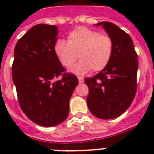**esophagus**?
Masks as SVG:
<instances>
[{
  "mask_svg": "<svg viewBox=\"0 0 154 154\" xmlns=\"http://www.w3.org/2000/svg\"><path fill=\"white\" fill-rule=\"evenodd\" d=\"M78 82H79V84H82L84 82V79L81 77H78Z\"/></svg>",
  "mask_w": 154,
  "mask_h": 154,
  "instance_id": "34e87169",
  "label": "esophagus"
}]
</instances>
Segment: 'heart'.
I'll list each match as a JSON object with an SVG mask.
<instances>
[{
	"label": "heart",
	"instance_id": "1",
	"mask_svg": "<svg viewBox=\"0 0 154 154\" xmlns=\"http://www.w3.org/2000/svg\"><path fill=\"white\" fill-rule=\"evenodd\" d=\"M113 42L108 34L87 27H77L68 35L67 42L58 40L54 53L62 66L72 67L79 57V62L71 69L82 76L90 70L99 72L105 69L112 57Z\"/></svg>",
	"mask_w": 154,
	"mask_h": 154
}]
</instances>
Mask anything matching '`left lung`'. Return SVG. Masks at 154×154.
<instances>
[{"instance_id": "8db88e82", "label": "left lung", "mask_w": 154, "mask_h": 154, "mask_svg": "<svg viewBox=\"0 0 154 154\" xmlns=\"http://www.w3.org/2000/svg\"><path fill=\"white\" fill-rule=\"evenodd\" d=\"M102 25L113 42L112 57L107 66L93 77L85 79L89 87L87 105L101 119H113L126 111L137 91V55L131 37L118 26L108 21Z\"/></svg>"}]
</instances>
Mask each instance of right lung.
Segmentation results:
<instances>
[{"mask_svg":"<svg viewBox=\"0 0 154 154\" xmlns=\"http://www.w3.org/2000/svg\"><path fill=\"white\" fill-rule=\"evenodd\" d=\"M57 27L39 24L32 27L14 49L12 76L21 109L32 122L45 127L66 120L69 100L78 80L54 53ZM60 75L63 78L55 81Z\"/></svg>","mask_w":154,"mask_h":154,"instance_id":"add662e5","label":"right lung"}]
</instances>
